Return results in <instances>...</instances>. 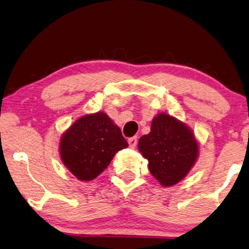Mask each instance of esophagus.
<instances>
[{"mask_svg":"<svg viewBox=\"0 0 249 249\" xmlns=\"http://www.w3.org/2000/svg\"><path fill=\"white\" fill-rule=\"evenodd\" d=\"M128 143L130 145V148H136V145L138 143V138L137 137H132V138H129L128 139Z\"/></svg>","mask_w":249,"mask_h":249,"instance_id":"34e87169","label":"esophagus"}]
</instances>
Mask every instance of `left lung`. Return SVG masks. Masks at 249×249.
<instances>
[{
    "instance_id": "obj_1",
    "label": "left lung",
    "mask_w": 249,
    "mask_h": 249,
    "mask_svg": "<svg viewBox=\"0 0 249 249\" xmlns=\"http://www.w3.org/2000/svg\"><path fill=\"white\" fill-rule=\"evenodd\" d=\"M140 152L149 161V170L163 186L180 182L198 156L193 132L185 124L166 113L152 120L151 131L139 140Z\"/></svg>"
}]
</instances>
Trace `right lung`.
Returning <instances> with one entry per match:
<instances>
[{
  "label": "right lung",
  "instance_id": "obj_1",
  "mask_svg": "<svg viewBox=\"0 0 249 249\" xmlns=\"http://www.w3.org/2000/svg\"><path fill=\"white\" fill-rule=\"evenodd\" d=\"M127 146L120 128L106 113L97 112L76 120L63 134L59 150L64 164L78 180L91 181Z\"/></svg>",
  "mask_w": 249,
  "mask_h": 249
}]
</instances>
